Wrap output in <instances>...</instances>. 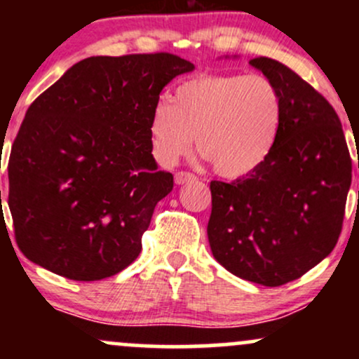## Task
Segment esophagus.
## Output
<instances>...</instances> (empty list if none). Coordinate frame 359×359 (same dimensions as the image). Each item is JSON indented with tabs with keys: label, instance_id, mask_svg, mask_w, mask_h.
<instances>
[{
	"label": "esophagus",
	"instance_id": "esophagus-1",
	"mask_svg": "<svg viewBox=\"0 0 359 359\" xmlns=\"http://www.w3.org/2000/svg\"><path fill=\"white\" fill-rule=\"evenodd\" d=\"M174 180L177 185H184L187 182H192V180H196V175L189 174V172H177V174L174 175Z\"/></svg>",
	"mask_w": 359,
	"mask_h": 359
}]
</instances>
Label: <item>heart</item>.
I'll list each match as a JSON object with an SVG mask.
<instances>
[{
    "mask_svg": "<svg viewBox=\"0 0 359 359\" xmlns=\"http://www.w3.org/2000/svg\"><path fill=\"white\" fill-rule=\"evenodd\" d=\"M282 97L259 74H211L185 81L172 102L151 109L148 135L151 155L172 167L191 150L226 179L250 175L269 160L282 126Z\"/></svg>",
    "mask_w": 359,
    "mask_h": 359,
    "instance_id": "obj_1",
    "label": "heart"
}]
</instances>
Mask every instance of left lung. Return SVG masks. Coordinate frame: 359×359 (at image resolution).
<instances>
[{
    "label": "left lung",
    "mask_w": 359,
    "mask_h": 359,
    "mask_svg": "<svg viewBox=\"0 0 359 359\" xmlns=\"http://www.w3.org/2000/svg\"><path fill=\"white\" fill-rule=\"evenodd\" d=\"M250 65L278 89L282 126L262 167L231 184L212 180L208 238L212 257L233 275L278 287L334 250L351 156L336 111L312 86L269 57Z\"/></svg>",
    "instance_id": "left-lung-1"
}]
</instances>
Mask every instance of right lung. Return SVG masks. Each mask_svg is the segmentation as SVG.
I'll return each instance as SVG.
<instances>
[{
  "label": "right lung",
  "mask_w": 359,
  "mask_h": 359,
  "mask_svg": "<svg viewBox=\"0 0 359 359\" xmlns=\"http://www.w3.org/2000/svg\"><path fill=\"white\" fill-rule=\"evenodd\" d=\"M192 71L163 52L96 55L32 102L8 162L25 257L77 282L113 277L137 259L156 203L174 187L151 155V109L168 82Z\"/></svg>",
  "instance_id": "right-lung-1"
}]
</instances>
